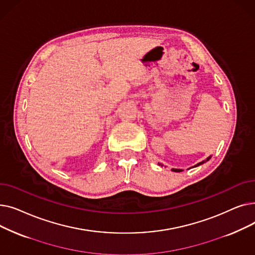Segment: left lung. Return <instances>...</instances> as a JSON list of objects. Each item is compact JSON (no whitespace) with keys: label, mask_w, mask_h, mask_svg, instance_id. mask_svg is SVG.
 Returning a JSON list of instances; mask_svg holds the SVG:
<instances>
[{"label":"left lung","mask_w":255,"mask_h":255,"mask_svg":"<svg viewBox=\"0 0 255 255\" xmlns=\"http://www.w3.org/2000/svg\"><path fill=\"white\" fill-rule=\"evenodd\" d=\"M210 159H211V156H210V157H208V158H207V160H205V161H202V162H199V163H197V164H196V165H194L193 167H195V166H198V165H200V164H203V163H205L206 161H208V160H210ZM158 164H159V165H161V166H163V165H162L161 163H158ZM171 170H172V171H176V172H180V171H182V169H178V168H172Z\"/></svg>","instance_id":"8db88e82"}]
</instances>
